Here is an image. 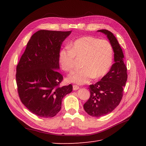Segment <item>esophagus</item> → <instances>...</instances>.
I'll use <instances>...</instances> for the list:
<instances>
[{"mask_svg": "<svg viewBox=\"0 0 146 146\" xmlns=\"http://www.w3.org/2000/svg\"><path fill=\"white\" fill-rule=\"evenodd\" d=\"M79 86H78L77 85H73V90H74V91H76V90H78L79 89Z\"/></svg>", "mask_w": 146, "mask_h": 146, "instance_id": "34e87169", "label": "esophagus"}]
</instances>
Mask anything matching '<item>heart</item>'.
I'll list each match as a JSON object with an SVG mask.
<instances>
[{"label":"heart","instance_id":"obj_1","mask_svg":"<svg viewBox=\"0 0 146 146\" xmlns=\"http://www.w3.org/2000/svg\"><path fill=\"white\" fill-rule=\"evenodd\" d=\"M75 57L83 58L82 69L70 74L67 79L83 85L92 78L98 79L107 74L113 62V47L109 41L93 36L78 38L70 44V49L63 48L60 50L58 61L61 69L72 71L76 63Z\"/></svg>","mask_w":146,"mask_h":146}]
</instances>
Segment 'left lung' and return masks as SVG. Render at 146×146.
<instances>
[{"label":"left lung","mask_w":146,"mask_h":146,"mask_svg":"<svg viewBox=\"0 0 146 146\" xmlns=\"http://www.w3.org/2000/svg\"><path fill=\"white\" fill-rule=\"evenodd\" d=\"M98 32L107 35L111 43L114 63L99 82L90 86V97L83 105V108L89 115L93 117L105 116L117 107L122 98L123 88L127 80L124 56L117 39L107 30H99Z\"/></svg>","instance_id":"obj_1"}]
</instances>
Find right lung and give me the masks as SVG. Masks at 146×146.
Listing matches in <instances>:
<instances>
[{
    "instance_id": "obj_1",
    "label": "right lung",
    "mask_w": 146,
    "mask_h": 146,
    "mask_svg": "<svg viewBox=\"0 0 146 146\" xmlns=\"http://www.w3.org/2000/svg\"><path fill=\"white\" fill-rule=\"evenodd\" d=\"M72 31L41 30L35 33L16 67V83L20 99L32 113L42 117L55 116L61 110L64 97L72 85L62 87L58 54Z\"/></svg>"
}]
</instances>
